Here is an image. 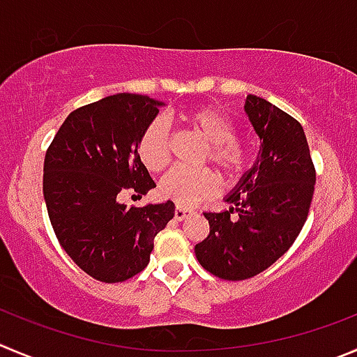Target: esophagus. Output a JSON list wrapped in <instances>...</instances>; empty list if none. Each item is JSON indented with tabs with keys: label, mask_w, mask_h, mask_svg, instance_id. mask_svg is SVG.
Segmentation results:
<instances>
[{
	"label": "esophagus",
	"mask_w": 357,
	"mask_h": 357,
	"mask_svg": "<svg viewBox=\"0 0 357 357\" xmlns=\"http://www.w3.org/2000/svg\"><path fill=\"white\" fill-rule=\"evenodd\" d=\"M191 215H195V210L184 208V206L176 205V208H175V219L176 220H184V219H188V217H191Z\"/></svg>",
	"instance_id": "esophagus-1"
}]
</instances>
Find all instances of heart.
<instances>
[{
  "mask_svg": "<svg viewBox=\"0 0 357 357\" xmlns=\"http://www.w3.org/2000/svg\"><path fill=\"white\" fill-rule=\"evenodd\" d=\"M185 121L208 142L210 159L226 172L236 176L247 165V152L235 140L231 121L212 107H196L185 112ZM168 124L158 117L145 126L137 144V154L149 172H159L168 165ZM219 189V176L210 168H184L175 166L159 182V195L172 199L178 206H192L208 198Z\"/></svg>",
  "mask_w": 357,
  "mask_h": 357,
  "instance_id": "1",
  "label": "heart"
}]
</instances>
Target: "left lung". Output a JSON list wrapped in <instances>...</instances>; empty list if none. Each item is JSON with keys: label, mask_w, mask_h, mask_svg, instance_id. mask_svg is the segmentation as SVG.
Listing matches in <instances>:
<instances>
[{"label": "left lung", "mask_w": 357, "mask_h": 357, "mask_svg": "<svg viewBox=\"0 0 357 357\" xmlns=\"http://www.w3.org/2000/svg\"><path fill=\"white\" fill-rule=\"evenodd\" d=\"M243 110L259 138V152L224 196L229 210L205 213L210 235L195 247L199 264L224 280L254 277L287 252L307 220L315 185L300 122L254 94Z\"/></svg>", "instance_id": "left-lung-1"}]
</instances>
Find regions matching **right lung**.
I'll return each instance as SVG.
<instances>
[{"instance_id": "add662e5", "label": "right lung", "mask_w": 357, "mask_h": 357, "mask_svg": "<svg viewBox=\"0 0 357 357\" xmlns=\"http://www.w3.org/2000/svg\"><path fill=\"white\" fill-rule=\"evenodd\" d=\"M162 101L117 93L64 119L43 162V198L61 247L101 282H122L151 261L154 238L175 215L173 202L128 206L119 192L155 188L137 154Z\"/></svg>"}]
</instances>
